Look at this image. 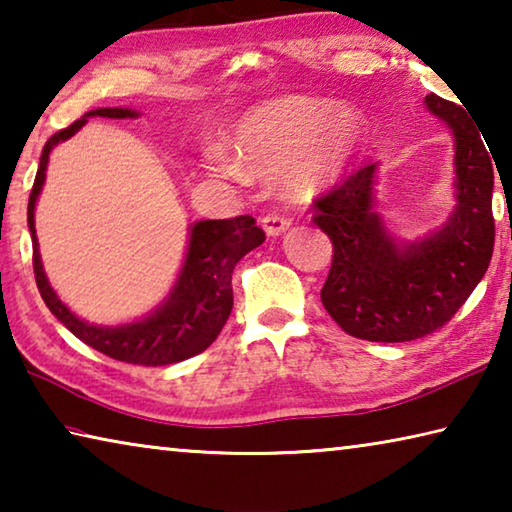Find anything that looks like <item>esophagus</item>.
<instances>
[{"label": "esophagus", "instance_id": "34e87169", "mask_svg": "<svg viewBox=\"0 0 512 512\" xmlns=\"http://www.w3.org/2000/svg\"><path fill=\"white\" fill-rule=\"evenodd\" d=\"M262 225H264V230H266L268 237H280V235H284V232L291 228V221L284 219V216L268 214V216H264V219H262Z\"/></svg>", "mask_w": 512, "mask_h": 512}]
</instances>
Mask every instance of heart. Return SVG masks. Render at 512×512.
I'll return each mask as SVG.
<instances>
[{
    "label": "heart",
    "mask_w": 512,
    "mask_h": 512,
    "mask_svg": "<svg viewBox=\"0 0 512 512\" xmlns=\"http://www.w3.org/2000/svg\"><path fill=\"white\" fill-rule=\"evenodd\" d=\"M363 135L366 121L352 106L284 97L246 110L230 128V146L210 144L203 160L214 176L237 185L284 169L293 192L316 196L348 173Z\"/></svg>",
    "instance_id": "heart-1"
}]
</instances>
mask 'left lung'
I'll return each mask as SVG.
<instances>
[{
    "mask_svg": "<svg viewBox=\"0 0 512 512\" xmlns=\"http://www.w3.org/2000/svg\"><path fill=\"white\" fill-rule=\"evenodd\" d=\"M424 106L454 142V210L438 230L413 241L388 230L375 207L379 162L314 205L334 246L320 300L345 334L363 341L402 343L443 327L481 282L495 246V173L481 133L438 94Z\"/></svg>",
    "mask_w": 512,
    "mask_h": 512,
    "instance_id": "1",
    "label": "left lung"
}]
</instances>
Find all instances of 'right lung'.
Returning <instances> with one entry per match:
<instances>
[{
    "label": "right lung",
    "mask_w": 512,
    "mask_h": 512,
    "mask_svg": "<svg viewBox=\"0 0 512 512\" xmlns=\"http://www.w3.org/2000/svg\"><path fill=\"white\" fill-rule=\"evenodd\" d=\"M92 117L137 119L140 110L121 106L90 110L65 131L51 135L42 149L27 212L38 291L51 314L76 339L112 359L137 363V366H169V363L185 361L210 348L216 336L221 334L232 311V271L241 257L264 244V230L257 228L253 216L196 221L189 225L183 266H180L176 280L164 300L149 314L117 325H94L90 320L76 316L58 298V293L49 284L45 266H42L36 237V205L42 187H45L51 151L60 142H67L69 137L79 133Z\"/></svg>",
    "instance_id": "right-lung-1"
}]
</instances>
